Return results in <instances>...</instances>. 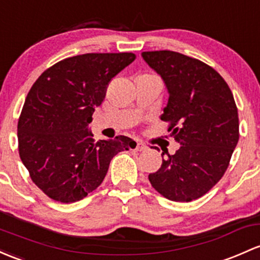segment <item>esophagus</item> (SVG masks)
I'll return each mask as SVG.
<instances>
[{
  "label": "esophagus",
  "mask_w": 260,
  "mask_h": 260,
  "mask_svg": "<svg viewBox=\"0 0 260 260\" xmlns=\"http://www.w3.org/2000/svg\"><path fill=\"white\" fill-rule=\"evenodd\" d=\"M136 151L137 152H142V151H146L147 149V146L144 143H142V142H137V144H136Z\"/></svg>",
  "instance_id": "1"
}]
</instances>
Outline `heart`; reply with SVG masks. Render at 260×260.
<instances>
[{
  "instance_id": "1",
  "label": "heart",
  "mask_w": 260,
  "mask_h": 260,
  "mask_svg": "<svg viewBox=\"0 0 260 260\" xmlns=\"http://www.w3.org/2000/svg\"><path fill=\"white\" fill-rule=\"evenodd\" d=\"M147 76H154V75H147Z\"/></svg>"
}]
</instances>
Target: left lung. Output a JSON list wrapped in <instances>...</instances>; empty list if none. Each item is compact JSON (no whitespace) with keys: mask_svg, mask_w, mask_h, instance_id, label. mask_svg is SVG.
Returning <instances> with one entry per match:
<instances>
[{"mask_svg":"<svg viewBox=\"0 0 260 260\" xmlns=\"http://www.w3.org/2000/svg\"><path fill=\"white\" fill-rule=\"evenodd\" d=\"M142 57L165 81L169 97L160 119L180 144L174 154L166 149L162 166L148 179L169 201H194L219 182L238 143L233 93L222 76L199 59L173 51H148Z\"/></svg>","mask_w":260,"mask_h":260,"instance_id":"8db88e82","label":"left lung"}]
</instances>
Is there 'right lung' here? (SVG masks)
I'll list each match as a JSON object with an SVG mask.
<instances>
[{
  "label": "right lung",
  "mask_w": 260,
  "mask_h": 260,
  "mask_svg": "<svg viewBox=\"0 0 260 260\" xmlns=\"http://www.w3.org/2000/svg\"><path fill=\"white\" fill-rule=\"evenodd\" d=\"M135 59L132 52L68 57L29 89L18 118V153L32 182L53 201L83 199L103 182L112 158L136 147L125 136L95 142L87 128L109 82Z\"/></svg>",
  "instance_id": "right-lung-1"
}]
</instances>
